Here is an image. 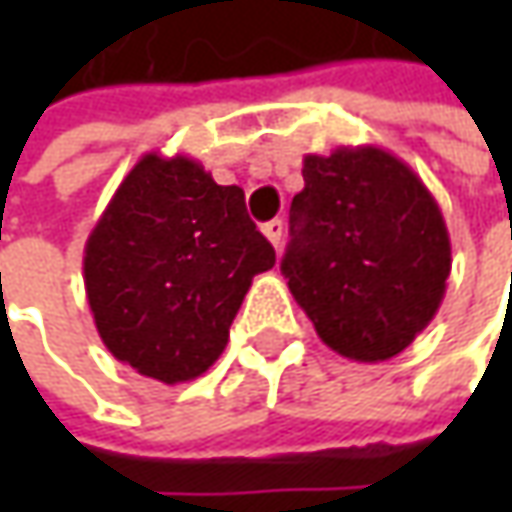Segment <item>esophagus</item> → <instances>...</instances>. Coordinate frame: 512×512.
<instances>
[{"instance_id": "34e87169", "label": "esophagus", "mask_w": 512, "mask_h": 512, "mask_svg": "<svg viewBox=\"0 0 512 512\" xmlns=\"http://www.w3.org/2000/svg\"><path fill=\"white\" fill-rule=\"evenodd\" d=\"M262 233L267 236V242L276 247H282V233H285V225H282V219H273V222H267V225H262Z\"/></svg>"}]
</instances>
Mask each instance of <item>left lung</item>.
<instances>
[{"instance_id": "1", "label": "left lung", "mask_w": 512, "mask_h": 512, "mask_svg": "<svg viewBox=\"0 0 512 512\" xmlns=\"http://www.w3.org/2000/svg\"><path fill=\"white\" fill-rule=\"evenodd\" d=\"M290 205L287 287L344 359L399 356L442 305L450 233L433 193L376 145L307 153Z\"/></svg>"}]
</instances>
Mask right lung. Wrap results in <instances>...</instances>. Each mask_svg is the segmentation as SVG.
<instances>
[{"label": "right lung", "instance_id": "1", "mask_svg": "<svg viewBox=\"0 0 512 512\" xmlns=\"http://www.w3.org/2000/svg\"><path fill=\"white\" fill-rule=\"evenodd\" d=\"M276 253L236 185L196 159L145 153L85 242V293L113 359L165 384L199 379L225 350L256 273Z\"/></svg>", "mask_w": 512, "mask_h": 512}]
</instances>
